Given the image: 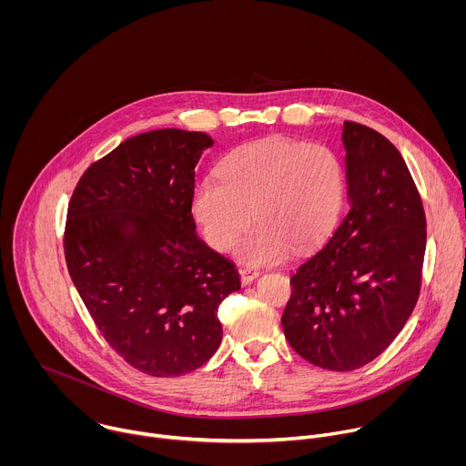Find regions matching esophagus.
<instances>
[{"instance_id":"esophagus-1","label":"esophagus","mask_w":466,"mask_h":466,"mask_svg":"<svg viewBox=\"0 0 466 466\" xmlns=\"http://www.w3.org/2000/svg\"><path fill=\"white\" fill-rule=\"evenodd\" d=\"M258 269H252V268H241L239 269V279H241V284H250L256 277H258Z\"/></svg>"}]
</instances>
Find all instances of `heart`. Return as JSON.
<instances>
[{
    "mask_svg": "<svg viewBox=\"0 0 466 466\" xmlns=\"http://www.w3.org/2000/svg\"><path fill=\"white\" fill-rule=\"evenodd\" d=\"M217 177L195 184L191 216L205 241L228 250L252 221L236 254L265 265L291 247L309 248L336 228L347 197L341 157L326 144L268 137L243 144L219 164Z\"/></svg>",
    "mask_w": 466,
    "mask_h": 466,
    "instance_id": "heart-1",
    "label": "heart"
}]
</instances>
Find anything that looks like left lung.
Segmentation results:
<instances>
[{
    "instance_id": "8db88e82",
    "label": "left lung",
    "mask_w": 466,
    "mask_h": 466,
    "mask_svg": "<svg viewBox=\"0 0 466 466\" xmlns=\"http://www.w3.org/2000/svg\"><path fill=\"white\" fill-rule=\"evenodd\" d=\"M349 210L291 277L282 315L291 349L315 367L354 370L400 334L422 286L426 214L398 149L345 121Z\"/></svg>"
}]
</instances>
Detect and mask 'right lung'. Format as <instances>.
<instances>
[{"instance_id": "add662e5", "label": "right lung", "mask_w": 466, "mask_h": 466, "mask_svg": "<svg viewBox=\"0 0 466 466\" xmlns=\"http://www.w3.org/2000/svg\"><path fill=\"white\" fill-rule=\"evenodd\" d=\"M212 146L180 128L132 137L86 167L68 205V273L110 349L149 376L207 363L223 338L218 308L239 289L191 216L195 166Z\"/></svg>"}]
</instances>
